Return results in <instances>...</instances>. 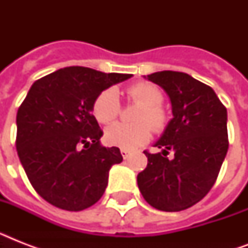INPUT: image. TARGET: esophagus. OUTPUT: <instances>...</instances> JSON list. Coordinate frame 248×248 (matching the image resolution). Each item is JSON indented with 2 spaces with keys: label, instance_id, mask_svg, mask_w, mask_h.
<instances>
[{
  "label": "esophagus",
  "instance_id": "esophagus-1",
  "mask_svg": "<svg viewBox=\"0 0 248 248\" xmlns=\"http://www.w3.org/2000/svg\"><path fill=\"white\" fill-rule=\"evenodd\" d=\"M121 155H122V157L124 159L128 158L130 157V151H127V149H121Z\"/></svg>",
  "mask_w": 248,
  "mask_h": 248
}]
</instances>
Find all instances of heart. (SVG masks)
Instances as JSON below:
<instances>
[{
	"label": "heart",
	"mask_w": 248,
	"mask_h": 248,
	"mask_svg": "<svg viewBox=\"0 0 248 248\" xmlns=\"http://www.w3.org/2000/svg\"><path fill=\"white\" fill-rule=\"evenodd\" d=\"M127 97L141 107L136 112V124H110L105 128L104 139L109 145L132 151L151 139L152 128L157 132L162 131L167 124V116L161 105L163 93L157 86L148 82L132 85L127 89ZM120 109L118 93L114 89H107L93 100V114L100 124H109L116 120Z\"/></svg>",
	"instance_id": "heart-1"
}]
</instances>
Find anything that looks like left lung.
Here are the masks:
<instances>
[{
  "mask_svg": "<svg viewBox=\"0 0 248 248\" xmlns=\"http://www.w3.org/2000/svg\"><path fill=\"white\" fill-rule=\"evenodd\" d=\"M144 78L165 90L172 118L155 147L161 153L148 157L138 175L144 200L161 211L192 207L215 184L228 152L227 108L210 86L183 72L162 71ZM174 151V158L165 155Z\"/></svg>",
  "mask_w": 248,
  "mask_h": 248,
  "instance_id": "8db88e82",
  "label": "left lung"
}]
</instances>
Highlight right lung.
Returning a JSON list of instances; mask_svg holds the SVG:
<instances>
[{"label": "right lung", "mask_w": 248, "mask_h": 248, "mask_svg": "<svg viewBox=\"0 0 248 248\" xmlns=\"http://www.w3.org/2000/svg\"><path fill=\"white\" fill-rule=\"evenodd\" d=\"M132 75L67 67L37 79L16 114V151L31 184L45 201L82 211L100 200L109 170L122 162L101 145L93 100Z\"/></svg>", "instance_id": "1"}]
</instances>
